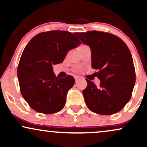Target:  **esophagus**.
Wrapping results in <instances>:
<instances>
[{
  "instance_id": "esophagus-1",
  "label": "esophagus",
  "mask_w": 147,
  "mask_h": 147,
  "mask_svg": "<svg viewBox=\"0 0 147 147\" xmlns=\"http://www.w3.org/2000/svg\"><path fill=\"white\" fill-rule=\"evenodd\" d=\"M75 82H77L79 81V77H76L75 78Z\"/></svg>"
}]
</instances>
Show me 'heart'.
<instances>
[{
    "label": "heart",
    "mask_w": 147,
    "mask_h": 147,
    "mask_svg": "<svg viewBox=\"0 0 147 147\" xmlns=\"http://www.w3.org/2000/svg\"><path fill=\"white\" fill-rule=\"evenodd\" d=\"M86 46H87V45H81L80 46L78 47L77 50H79V49H81V48H84V47H86Z\"/></svg>",
    "instance_id": "b5f03b06"
}]
</instances>
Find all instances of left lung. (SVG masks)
Listing matches in <instances>:
<instances>
[{
  "label": "left lung",
  "instance_id": "obj_1",
  "mask_svg": "<svg viewBox=\"0 0 147 147\" xmlns=\"http://www.w3.org/2000/svg\"><path fill=\"white\" fill-rule=\"evenodd\" d=\"M75 34L91 49L92 67L100 79L99 86L91 81L83 95L89 110L111 115L129 102L136 82V71L131 52L120 38L109 32L90 31Z\"/></svg>",
  "mask_w": 147,
  "mask_h": 147
}]
</instances>
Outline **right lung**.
Instances as JSON below:
<instances>
[{
    "instance_id": "1",
    "label": "right lung",
    "mask_w": 147,
    "mask_h": 147,
    "mask_svg": "<svg viewBox=\"0 0 147 147\" xmlns=\"http://www.w3.org/2000/svg\"><path fill=\"white\" fill-rule=\"evenodd\" d=\"M81 43L70 32L52 30L38 34L27 44L17 76L21 95L33 110L52 114L63 109L75 79L70 75L59 79L52 65L62 63L69 50Z\"/></svg>"
}]
</instances>
